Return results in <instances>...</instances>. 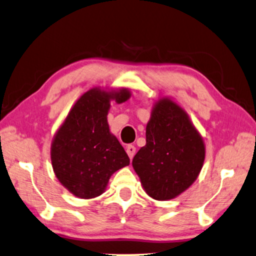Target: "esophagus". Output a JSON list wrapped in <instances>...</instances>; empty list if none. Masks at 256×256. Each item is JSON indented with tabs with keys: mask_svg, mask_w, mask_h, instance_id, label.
Segmentation results:
<instances>
[{
	"mask_svg": "<svg viewBox=\"0 0 256 256\" xmlns=\"http://www.w3.org/2000/svg\"><path fill=\"white\" fill-rule=\"evenodd\" d=\"M126 152H128V158L132 160L133 156H134V154H136V147L132 146V144H128V146L126 147Z\"/></svg>",
	"mask_w": 256,
	"mask_h": 256,
	"instance_id": "obj_1",
	"label": "esophagus"
}]
</instances>
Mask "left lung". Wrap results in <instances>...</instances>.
<instances>
[{"label": "left lung", "instance_id": "8db88e82", "mask_svg": "<svg viewBox=\"0 0 256 256\" xmlns=\"http://www.w3.org/2000/svg\"><path fill=\"white\" fill-rule=\"evenodd\" d=\"M204 161V144L180 106L161 98L152 110L146 144L132 166L148 196L170 200L188 190L199 176Z\"/></svg>", "mask_w": 256, "mask_h": 256}]
</instances>
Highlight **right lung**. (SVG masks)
Wrapping results in <instances>:
<instances>
[{
	"label": "right lung",
	"instance_id": "obj_1",
	"mask_svg": "<svg viewBox=\"0 0 256 256\" xmlns=\"http://www.w3.org/2000/svg\"><path fill=\"white\" fill-rule=\"evenodd\" d=\"M126 88H93L80 96L52 144V164L64 188L80 199L101 196L112 174L130 164L120 141L109 131L110 100L123 104Z\"/></svg>",
	"mask_w": 256,
	"mask_h": 256
}]
</instances>
